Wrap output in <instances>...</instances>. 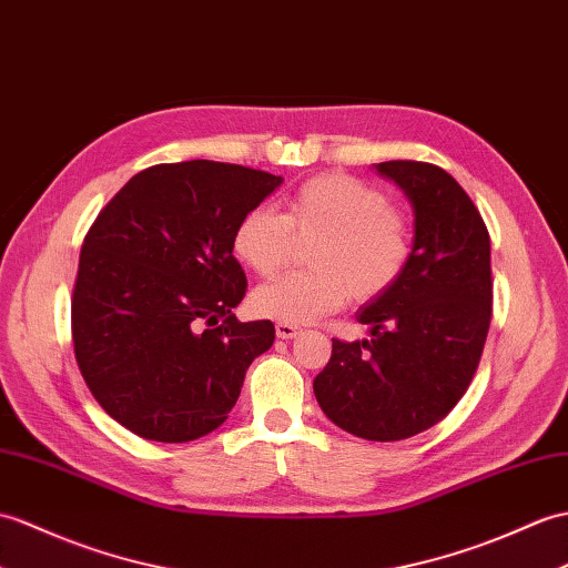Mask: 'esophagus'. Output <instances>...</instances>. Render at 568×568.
I'll use <instances>...</instances> for the list:
<instances>
[{
    "instance_id": "1",
    "label": "esophagus",
    "mask_w": 568,
    "mask_h": 568,
    "mask_svg": "<svg viewBox=\"0 0 568 568\" xmlns=\"http://www.w3.org/2000/svg\"><path fill=\"white\" fill-rule=\"evenodd\" d=\"M275 334H278V338L290 341V338H295L300 334V326L287 324V322H278V324H275Z\"/></svg>"
}]
</instances>
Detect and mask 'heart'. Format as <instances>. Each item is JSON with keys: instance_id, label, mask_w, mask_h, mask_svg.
I'll return each mask as SVG.
<instances>
[{"instance_id": "obj_1", "label": "heart", "mask_w": 568, "mask_h": 568, "mask_svg": "<svg viewBox=\"0 0 568 568\" xmlns=\"http://www.w3.org/2000/svg\"><path fill=\"white\" fill-rule=\"evenodd\" d=\"M297 242L310 271L287 273L252 295L258 316L310 324L336 312L348 295L377 300L399 283L414 252V232L385 189L351 174H322L285 197L283 213L252 207L236 220L232 252L261 278L278 273Z\"/></svg>"}]
</instances>
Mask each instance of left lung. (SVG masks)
Instances as JSON below:
<instances>
[{
  "mask_svg": "<svg viewBox=\"0 0 568 568\" xmlns=\"http://www.w3.org/2000/svg\"><path fill=\"white\" fill-rule=\"evenodd\" d=\"M414 205L412 261L363 307L371 341H338L314 377L322 412L365 440H404L453 412L477 373L491 324V242L477 205L445 169L377 164Z\"/></svg>",
  "mask_w": 568,
  "mask_h": 568,
  "instance_id": "8db88e82",
  "label": "left lung"
}]
</instances>
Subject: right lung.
<instances>
[{
  "label": "right lung",
  "mask_w": 568,
  "mask_h": 568,
  "mask_svg": "<svg viewBox=\"0 0 568 568\" xmlns=\"http://www.w3.org/2000/svg\"><path fill=\"white\" fill-rule=\"evenodd\" d=\"M283 183L210 160L154 164L91 224L72 290L74 358L89 392L140 438L189 443L224 424L246 367L273 346L240 322L234 224Z\"/></svg>",
  "instance_id": "obj_1"
}]
</instances>
